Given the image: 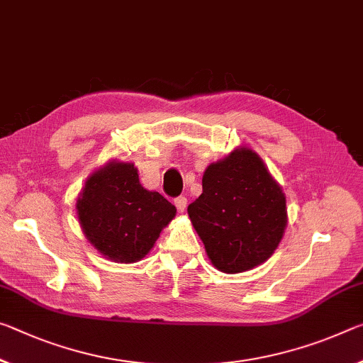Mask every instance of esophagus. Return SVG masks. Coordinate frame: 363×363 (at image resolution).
I'll use <instances>...</instances> for the list:
<instances>
[{
    "mask_svg": "<svg viewBox=\"0 0 363 363\" xmlns=\"http://www.w3.org/2000/svg\"><path fill=\"white\" fill-rule=\"evenodd\" d=\"M174 205H176L177 211L182 213L184 210H186V206H187V199L184 197V195H181V197H176L174 199Z\"/></svg>",
    "mask_w": 363,
    "mask_h": 363,
    "instance_id": "obj_1",
    "label": "esophagus"
}]
</instances>
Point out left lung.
<instances>
[{
	"mask_svg": "<svg viewBox=\"0 0 363 363\" xmlns=\"http://www.w3.org/2000/svg\"><path fill=\"white\" fill-rule=\"evenodd\" d=\"M203 192L187 206L206 255L224 273H242L272 257L287 223L286 197L249 148L206 168Z\"/></svg>",
	"mask_w": 363,
	"mask_h": 363,
	"instance_id": "left-lung-1",
	"label": "left lung"
}]
</instances>
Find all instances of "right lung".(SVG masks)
Segmentation results:
<instances>
[{
	"label": "right lung",
	"instance_id": "1",
	"mask_svg": "<svg viewBox=\"0 0 363 363\" xmlns=\"http://www.w3.org/2000/svg\"><path fill=\"white\" fill-rule=\"evenodd\" d=\"M80 226L109 260L134 263L145 257L176 206L142 187L132 163H109L94 172L77 200Z\"/></svg>",
	"mask_w": 363,
	"mask_h": 363
}]
</instances>
